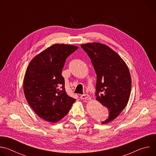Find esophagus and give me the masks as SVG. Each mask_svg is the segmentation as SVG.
<instances>
[{"label":"esophagus","instance_id":"esophagus-1","mask_svg":"<svg viewBox=\"0 0 156 156\" xmlns=\"http://www.w3.org/2000/svg\"><path fill=\"white\" fill-rule=\"evenodd\" d=\"M89 98H90V96H89L87 94H83L80 96V98L81 99H88Z\"/></svg>","mask_w":156,"mask_h":156}]
</instances>
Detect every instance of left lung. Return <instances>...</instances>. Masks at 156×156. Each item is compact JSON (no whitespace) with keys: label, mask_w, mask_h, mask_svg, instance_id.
I'll use <instances>...</instances> for the list:
<instances>
[{"label":"left lung","mask_w":156,"mask_h":156,"mask_svg":"<svg viewBox=\"0 0 156 156\" xmlns=\"http://www.w3.org/2000/svg\"><path fill=\"white\" fill-rule=\"evenodd\" d=\"M90 58L97 75L96 99L108 110V123L117 118L126 107L131 93V79L128 68L112 49L101 43L81 45Z\"/></svg>","instance_id":"8db88e82"}]
</instances>
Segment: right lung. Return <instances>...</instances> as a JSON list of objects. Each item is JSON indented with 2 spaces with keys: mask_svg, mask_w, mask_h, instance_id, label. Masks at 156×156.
<instances>
[{
  "mask_svg": "<svg viewBox=\"0 0 156 156\" xmlns=\"http://www.w3.org/2000/svg\"><path fill=\"white\" fill-rule=\"evenodd\" d=\"M78 48L54 44L34 57L28 66L23 81L25 98L34 112L48 122L63 119L76 101L65 91L62 72L66 58Z\"/></svg>",
  "mask_w": 156,
  "mask_h": 156,
  "instance_id": "obj_1",
  "label": "right lung"
}]
</instances>
